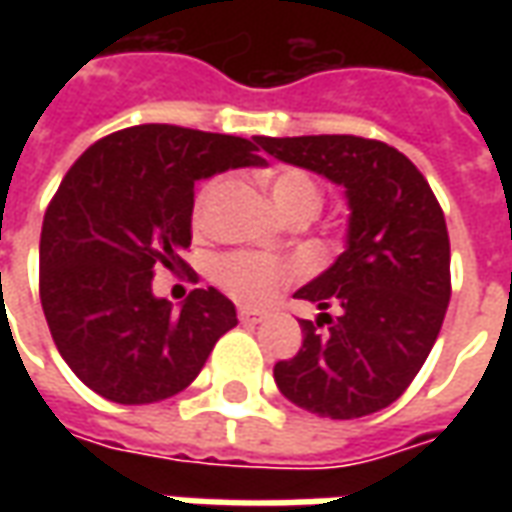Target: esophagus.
<instances>
[{
	"mask_svg": "<svg viewBox=\"0 0 512 512\" xmlns=\"http://www.w3.org/2000/svg\"><path fill=\"white\" fill-rule=\"evenodd\" d=\"M238 318L244 323H263L268 318L266 312H260V310H241L238 312Z\"/></svg>",
	"mask_w": 512,
	"mask_h": 512,
	"instance_id": "esophagus-1",
	"label": "esophagus"
}]
</instances>
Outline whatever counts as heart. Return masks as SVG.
Listing matches in <instances>:
<instances>
[{"instance_id": "heart-1", "label": "heart", "mask_w": 512, "mask_h": 512, "mask_svg": "<svg viewBox=\"0 0 512 512\" xmlns=\"http://www.w3.org/2000/svg\"><path fill=\"white\" fill-rule=\"evenodd\" d=\"M213 194H216V183H205L197 197H194V208H191V224L194 230H202L208 222V211H211ZM268 194L271 202L279 211V216L288 222L296 216H307L315 219V213L321 211L323 191L318 180L307 175L304 169H279L268 180ZM293 279L285 263H279L274 257L257 255V252H230L216 260L213 266V282L238 304L244 307H263L274 299L282 285H288Z\"/></svg>"}]
</instances>
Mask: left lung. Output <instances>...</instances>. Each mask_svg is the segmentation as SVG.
Returning <instances> with one entry per match:
<instances>
[{"label": "left lung", "instance_id": "8db88e82", "mask_svg": "<svg viewBox=\"0 0 512 512\" xmlns=\"http://www.w3.org/2000/svg\"><path fill=\"white\" fill-rule=\"evenodd\" d=\"M255 139L268 156L343 186L351 208L343 255L296 290L321 315L301 321L299 354L274 365L279 392L318 417L381 411L425 365L450 304V235L439 200L422 172L378 139Z\"/></svg>", "mask_w": 512, "mask_h": 512}]
</instances>
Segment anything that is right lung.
I'll return each mask as SVG.
<instances>
[{
  "mask_svg": "<svg viewBox=\"0 0 512 512\" xmlns=\"http://www.w3.org/2000/svg\"><path fill=\"white\" fill-rule=\"evenodd\" d=\"M252 139L147 123L98 139L68 169L40 233V304L60 356L93 392L123 406L183 392L235 318L216 288L172 310L158 268L183 271L194 180L263 167ZM191 279H197L189 271Z\"/></svg>",
  "mask_w": 512,
  "mask_h": 512,
  "instance_id": "add662e5",
  "label": "right lung"
}]
</instances>
